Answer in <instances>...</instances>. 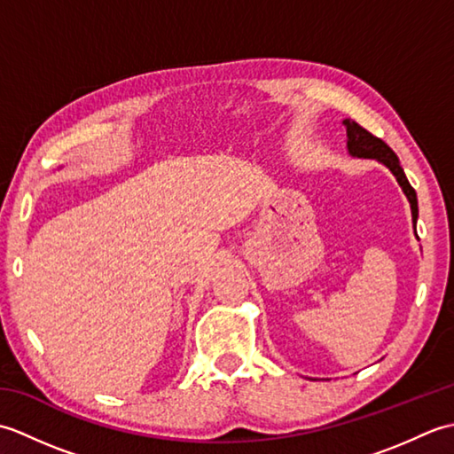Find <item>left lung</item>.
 Listing matches in <instances>:
<instances>
[{"mask_svg":"<svg viewBox=\"0 0 454 454\" xmlns=\"http://www.w3.org/2000/svg\"><path fill=\"white\" fill-rule=\"evenodd\" d=\"M345 129H347V150L353 158H364V160H379L380 163H384L392 173L396 181L400 183L402 191L406 192V197L410 200V207H411V220H413V228H416V222H418V195L413 187L410 185V181L406 177V173H403L402 166H400V160L396 153L392 152V148L388 146L387 142L376 138L374 134H371L366 129H363L361 124H356L351 119H345L343 121Z\"/></svg>","mask_w":454,"mask_h":454,"instance_id":"left-lung-1","label":"left lung"}]
</instances>
